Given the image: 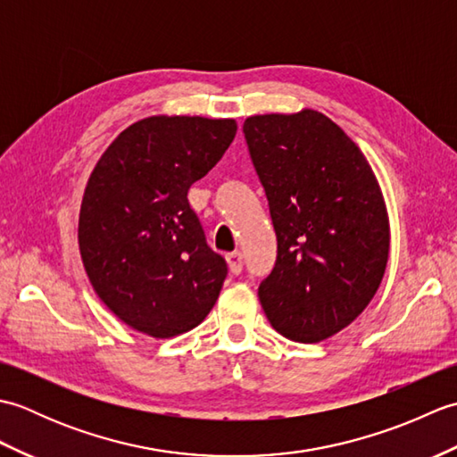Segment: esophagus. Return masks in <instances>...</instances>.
<instances>
[{"label": "esophagus", "mask_w": 457, "mask_h": 457, "mask_svg": "<svg viewBox=\"0 0 457 457\" xmlns=\"http://www.w3.org/2000/svg\"><path fill=\"white\" fill-rule=\"evenodd\" d=\"M228 265L234 275H239L244 270V253L241 251H231L228 253Z\"/></svg>", "instance_id": "34e87169"}]
</instances>
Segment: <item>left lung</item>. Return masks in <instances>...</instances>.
Segmentation results:
<instances>
[{
  "mask_svg": "<svg viewBox=\"0 0 457 457\" xmlns=\"http://www.w3.org/2000/svg\"><path fill=\"white\" fill-rule=\"evenodd\" d=\"M244 135L277 234L259 300L278 334H337L371 303L389 259V218L363 153L314 110L253 115Z\"/></svg>",
  "mask_w": 457,
  "mask_h": 457,
  "instance_id": "obj_1",
  "label": "left lung"
}]
</instances>
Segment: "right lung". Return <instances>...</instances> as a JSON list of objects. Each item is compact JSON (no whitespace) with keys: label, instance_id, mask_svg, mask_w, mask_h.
<instances>
[{"label":"right lung","instance_id":"1","mask_svg":"<svg viewBox=\"0 0 457 457\" xmlns=\"http://www.w3.org/2000/svg\"><path fill=\"white\" fill-rule=\"evenodd\" d=\"M234 120L147 118L121 131L84 192L79 244L102 303L153 337L196 328L228 263L206 241L188 190L236 137Z\"/></svg>","mask_w":457,"mask_h":457}]
</instances>
